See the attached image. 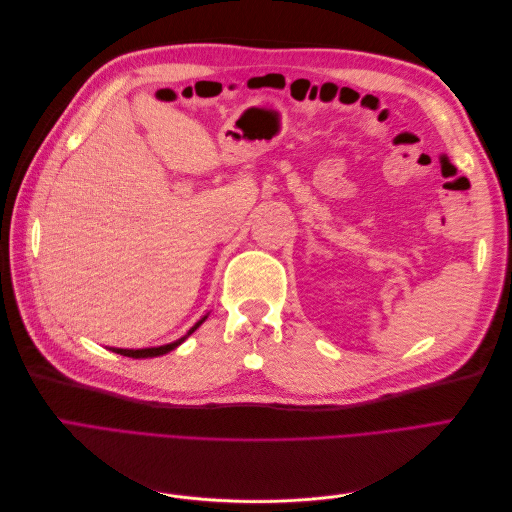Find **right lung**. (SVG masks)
Listing matches in <instances>:
<instances>
[{
  "label": "right lung",
  "instance_id": "right-lung-1",
  "mask_svg": "<svg viewBox=\"0 0 512 512\" xmlns=\"http://www.w3.org/2000/svg\"><path fill=\"white\" fill-rule=\"evenodd\" d=\"M205 322V318L200 320V322H196L194 327L190 329V333L188 335H192L200 324ZM188 335L185 337H181V339H177V342H173V344H166V346H158V348H143V350H123V348H113L117 354H123V356H132V359H149V356H162V354H166V352H170V350H175L181 342H185V339H188Z\"/></svg>",
  "mask_w": 512,
  "mask_h": 512
}]
</instances>
